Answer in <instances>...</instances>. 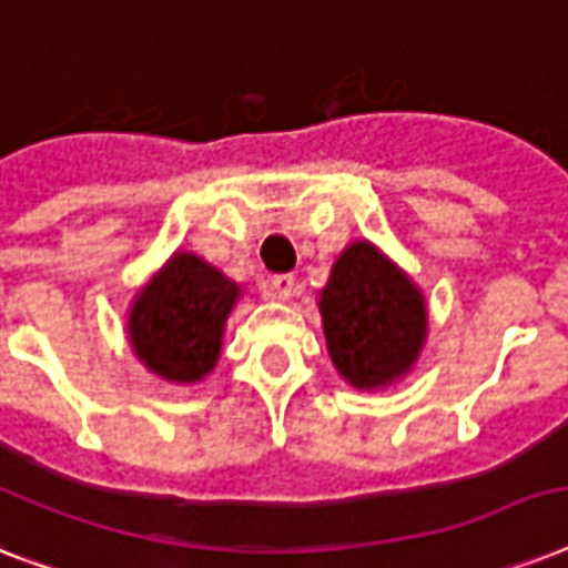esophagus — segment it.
Listing matches in <instances>:
<instances>
[{"label":"esophagus","instance_id":"1","mask_svg":"<svg viewBox=\"0 0 568 568\" xmlns=\"http://www.w3.org/2000/svg\"><path fill=\"white\" fill-rule=\"evenodd\" d=\"M294 292H297V285H294L292 274H276V276H271V280H267V294H271V297L288 301Z\"/></svg>","mask_w":568,"mask_h":568}]
</instances>
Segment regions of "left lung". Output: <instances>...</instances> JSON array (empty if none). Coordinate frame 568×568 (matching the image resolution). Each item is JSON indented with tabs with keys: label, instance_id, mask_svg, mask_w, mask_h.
Wrapping results in <instances>:
<instances>
[{
	"label": "left lung",
	"instance_id": "8db88e82",
	"mask_svg": "<svg viewBox=\"0 0 568 568\" xmlns=\"http://www.w3.org/2000/svg\"><path fill=\"white\" fill-rule=\"evenodd\" d=\"M318 310L336 372L368 392L406 377L427 338L422 288L372 241L342 250Z\"/></svg>",
	"mask_w": 568,
	"mask_h": 568
}]
</instances>
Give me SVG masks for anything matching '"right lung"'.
Instances as JSON below:
<instances>
[{"instance_id":"1","label":"right lung","mask_w":568,"mask_h":568,"mask_svg":"<svg viewBox=\"0 0 568 568\" xmlns=\"http://www.w3.org/2000/svg\"><path fill=\"white\" fill-rule=\"evenodd\" d=\"M239 297V283L196 253L176 250L129 306V345L162 379L200 383L217 365Z\"/></svg>"}]
</instances>
